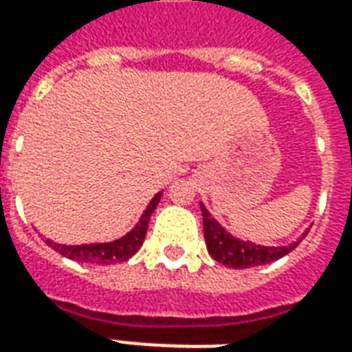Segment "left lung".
<instances>
[{
  "instance_id": "1",
  "label": "left lung",
  "mask_w": 352,
  "mask_h": 352,
  "mask_svg": "<svg viewBox=\"0 0 352 352\" xmlns=\"http://www.w3.org/2000/svg\"><path fill=\"white\" fill-rule=\"evenodd\" d=\"M199 207H201V217H204V236H206L207 251H209V254L217 262L228 265V267H234V270L264 265L283 258L285 254L294 251L296 247L300 245V241L309 232V230H305L296 241L288 245H277V247L256 245L252 243V241H245L241 237H236L234 234H230L221 222L211 217V213L207 211V207L204 204H199Z\"/></svg>"
}]
</instances>
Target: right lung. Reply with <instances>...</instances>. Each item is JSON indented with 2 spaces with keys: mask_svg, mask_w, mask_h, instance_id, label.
Segmentation results:
<instances>
[{
  "mask_svg": "<svg viewBox=\"0 0 352 352\" xmlns=\"http://www.w3.org/2000/svg\"><path fill=\"white\" fill-rule=\"evenodd\" d=\"M162 198V192L154 194V198L148 201V206L145 207V211L139 217L138 224L124 234L118 239L107 241V243H82V245H65L56 243L52 239H45V243L49 245L50 249H54L60 252L62 256L75 262H90V264H118V262H126L131 258L135 252L139 251V247L143 245L146 236V228H148V221L151 214L158 206V201Z\"/></svg>",
  "mask_w": 352,
  "mask_h": 352,
  "instance_id": "1",
  "label": "right lung"
}]
</instances>
